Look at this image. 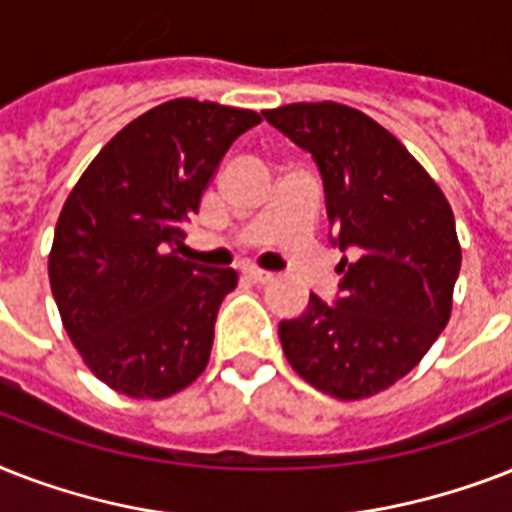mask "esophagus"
I'll return each mask as SVG.
<instances>
[{"mask_svg":"<svg viewBox=\"0 0 512 512\" xmlns=\"http://www.w3.org/2000/svg\"><path fill=\"white\" fill-rule=\"evenodd\" d=\"M244 276H247L252 284H268V281H273V273L260 271V268H244Z\"/></svg>","mask_w":512,"mask_h":512,"instance_id":"34e87169","label":"esophagus"}]
</instances>
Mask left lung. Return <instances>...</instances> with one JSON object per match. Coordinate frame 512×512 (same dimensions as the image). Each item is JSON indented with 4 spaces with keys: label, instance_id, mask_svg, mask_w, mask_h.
Returning <instances> with one entry per match:
<instances>
[{
    "label": "left lung",
    "instance_id": "obj_1",
    "mask_svg": "<svg viewBox=\"0 0 512 512\" xmlns=\"http://www.w3.org/2000/svg\"><path fill=\"white\" fill-rule=\"evenodd\" d=\"M268 124L313 156L329 241L342 252L332 303L313 295L279 324L284 356L305 382L342 401L390 388L444 332L460 276L449 201L385 127L356 108L289 103Z\"/></svg>",
    "mask_w": 512,
    "mask_h": 512
}]
</instances>
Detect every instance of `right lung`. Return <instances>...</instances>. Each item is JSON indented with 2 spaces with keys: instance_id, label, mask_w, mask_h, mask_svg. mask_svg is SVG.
I'll return each mask as SVG.
<instances>
[{
  "instance_id": "1",
  "label": "right lung",
  "mask_w": 512,
  "mask_h": 512,
  "mask_svg": "<svg viewBox=\"0 0 512 512\" xmlns=\"http://www.w3.org/2000/svg\"><path fill=\"white\" fill-rule=\"evenodd\" d=\"M260 122L249 108L170 100L116 132L68 193L50 252L52 297L108 388L167 398L204 372L236 271L172 247L225 151Z\"/></svg>"
}]
</instances>
